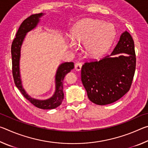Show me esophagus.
Returning a JSON list of instances; mask_svg holds the SVG:
<instances>
[{
    "instance_id": "1",
    "label": "esophagus",
    "mask_w": 148,
    "mask_h": 148,
    "mask_svg": "<svg viewBox=\"0 0 148 148\" xmlns=\"http://www.w3.org/2000/svg\"><path fill=\"white\" fill-rule=\"evenodd\" d=\"M82 64L79 62H77L75 64V69H76L77 71H79L82 69Z\"/></svg>"
}]
</instances>
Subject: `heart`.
Instances as JSON below:
<instances>
[{
	"instance_id": "1",
	"label": "heart",
	"mask_w": 148,
	"mask_h": 148,
	"mask_svg": "<svg viewBox=\"0 0 148 148\" xmlns=\"http://www.w3.org/2000/svg\"><path fill=\"white\" fill-rule=\"evenodd\" d=\"M116 31L111 23L97 19H86L79 21L72 30L73 42L71 46L76 50V45L86 46L89 56L99 57L108 50L113 42Z\"/></svg>"
}]
</instances>
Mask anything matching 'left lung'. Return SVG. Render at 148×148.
Returning <instances> with one entry per match:
<instances>
[{
    "instance_id": "1",
    "label": "left lung",
    "mask_w": 148,
    "mask_h": 148,
    "mask_svg": "<svg viewBox=\"0 0 148 148\" xmlns=\"http://www.w3.org/2000/svg\"><path fill=\"white\" fill-rule=\"evenodd\" d=\"M119 53L122 54L119 57H111ZM136 61L133 39L125 31L111 55L99 61L85 62L82 67L81 78L90 101L98 105H106L121 99L131 88Z\"/></svg>"
}]
</instances>
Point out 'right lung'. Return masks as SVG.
Instances as JSON below:
<instances>
[{
	"label": "right lung",
	"mask_w": 148,
	"mask_h": 148,
	"mask_svg": "<svg viewBox=\"0 0 148 148\" xmlns=\"http://www.w3.org/2000/svg\"><path fill=\"white\" fill-rule=\"evenodd\" d=\"M43 15V13L31 15L29 17H27L26 19H25L20 25L16 33V37H15L12 44L11 53L12 61V74H13L15 84L19 91H21V94L23 95L25 98L38 108L49 110L56 108L62 103V100L64 99V93L62 91V89H63V83L62 82H63L64 77L65 75L68 72H71L72 69H74V64L73 62H66L59 65L56 75V91L51 98L47 100H44V101H40V100L31 98L26 93L25 91L22 87L19 72V59L21 47L27 32L36 27L39 23L40 18Z\"/></svg>",
	"instance_id": "right-lung-1"
}]
</instances>
